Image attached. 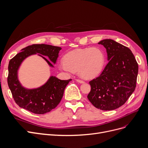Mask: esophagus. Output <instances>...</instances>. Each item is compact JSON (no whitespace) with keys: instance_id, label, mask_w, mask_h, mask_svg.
Listing matches in <instances>:
<instances>
[{"instance_id":"34e87169","label":"esophagus","mask_w":148,"mask_h":148,"mask_svg":"<svg viewBox=\"0 0 148 148\" xmlns=\"http://www.w3.org/2000/svg\"><path fill=\"white\" fill-rule=\"evenodd\" d=\"M76 81H77V82H79V83H81V84L84 83V81H82V80H81V79H76Z\"/></svg>"}]
</instances>
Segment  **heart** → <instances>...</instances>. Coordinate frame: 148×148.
Listing matches in <instances>:
<instances>
[{
    "label": "heart",
    "mask_w": 148,
    "mask_h": 148,
    "mask_svg": "<svg viewBox=\"0 0 148 148\" xmlns=\"http://www.w3.org/2000/svg\"><path fill=\"white\" fill-rule=\"evenodd\" d=\"M105 59V54L99 47L77 49L64 56L60 67L67 72L78 71L82 78L91 79L101 73Z\"/></svg>",
    "instance_id": "heart-1"
}]
</instances>
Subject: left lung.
<instances>
[{
	"label": "left lung",
	"mask_w": 148,
	"mask_h": 148,
	"mask_svg": "<svg viewBox=\"0 0 148 148\" xmlns=\"http://www.w3.org/2000/svg\"><path fill=\"white\" fill-rule=\"evenodd\" d=\"M107 50L108 63L89 82L88 99L96 108L113 110L123 105L135 90L138 66L130 49L111 39L98 43Z\"/></svg>",
	"instance_id": "obj_1"
}]
</instances>
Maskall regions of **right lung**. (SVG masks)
Instances as JSON below:
<instances>
[{
    "label": "right lung",
    "instance_id": "right-lung-1",
    "mask_svg": "<svg viewBox=\"0 0 148 148\" xmlns=\"http://www.w3.org/2000/svg\"><path fill=\"white\" fill-rule=\"evenodd\" d=\"M61 49L60 47L49 45H32L22 49V52L10 61L7 81L14 100L20 107L35 114H43L51 111L59 104L64 89L71 79L61 80L55 76H51L43 86L35 89H26L18 81L17 70L26 58L37 53L47 56L55 64ZM40 55L38 54L49 66L53 67L50 61Z\"/></svg>",
    "mask_w": 148,
    "mask_h": 148
}]
</instances>
